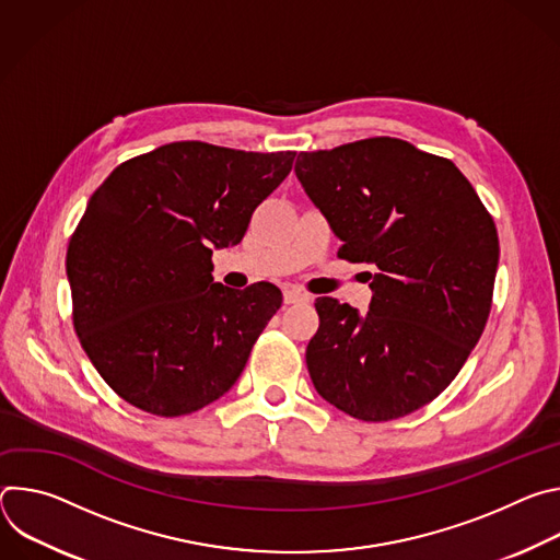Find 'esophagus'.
Masks as SVG:
<instances>
[{
  "label": "esophagus",
  "mask_w": 560,
  "mask_h": 560,
  "mask_svg": "<svg viewBox=\"0 0 560 560\" xmlns=\"http://www.w3.org/2000/svg\"><path fill=\"white\" fill-rule=\"evenodd\" d=\"M283 301H285L288 305L301 303V301H307V294L301 292V290H296V288H285V290H283Z\"/></svg>",
  "instance_id": "obj_1"
}]
</instances>
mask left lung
Returning a JSON list of instances; mask_svg holds the SVG:
<instances>
[{
    "label": "left lung",
    "instance_id": "left-lung-1",
    "mask_svg": "<svg viewBox=\"0 0 560 560\" xmlns=\"http://www.w3.org/2000/svg\"><path fill=\"white\" fill-rule=\"evenodd\" d=\"M296 179L341 238L339 257L374 266L361 314L316 299L305 350L328 404L392 421L436 398L488 324L499 266L494 219L450 159L394 137L299 152Z\"/></svg>",
    "mask_w": 560,
    "mask_h": 560
}]
</instances>
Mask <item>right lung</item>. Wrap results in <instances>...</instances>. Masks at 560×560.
Here are the masks:
<instances>
[{
	"label": "right lung",
	"mask_w": 560,
	"mask_h": 560,
	"mask_svg": "<svg viewBox=\"0 0 560 560\" xmlns=\"http://www.w3.org/2000/svg\"><path fill=\"white\" fill-rule=\"evenodd\" d=\"M296 152L175 141L117 166L70 236L72 324L102 378L130 406L182 417L244 372L281 290L212 281V250L242 242Z\"/></svg>",
	"instance_id": "right-lung-1"
}]
</instances>
